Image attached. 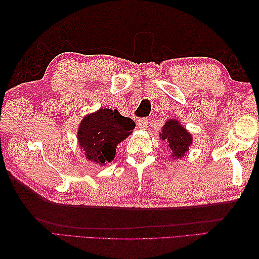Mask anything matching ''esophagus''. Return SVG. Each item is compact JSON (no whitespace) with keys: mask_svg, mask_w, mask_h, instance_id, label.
Masks as SVG:
<instances>
[{"mask_svg":"<svg viewBox=\"0 0 259 259\" xmlns=\"http://www.w3.org/2000/svg\"><path fill=\"white\" fill-rule=\"evenodd\" d=\"M148 119L147 118H140L139 120H138V126L140 129H147V126H148Z\"/></svg>","mask_w":259,"mask_h":259,"instance_id":"34e87169","label":"esophagus"}]
</instances>
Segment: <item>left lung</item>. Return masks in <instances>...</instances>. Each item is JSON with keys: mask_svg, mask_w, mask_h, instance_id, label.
I'll return each mask as SVG.
<instances>
[{"mask_svg": "<svg viewBox=\"0 0 259 259\" xmlns=\"http://www.w3.org/2000/svg\"><path fill=\"white\" fill-rule=\"evenodd\" d=\"M160 139L166 142L169 150H171L174 159H179L185 156L192 144L191 134L176 119H169L164 123Z\"/></svg>", "mask_w": 259, "mask_h": 259, "instance_id": "1", "label": "left lung"}]
</instances>
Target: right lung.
I'll return each instance as SVG.
<instances>
[{"label": "right lung", "instance_id": "1", "mask_svg": "<svg viewBox=\"0 0 259 259\" xmlns=\"http://www.w3.org/2000/svg\"><path fill=\"white\" fill-rule=\"evenodd\" d=\"M136 123L117 109H99L85 115L78 129V141L85 158L97 164L113 160L115 148L133 134Z\"/></svg>", "mask_w": 259, "mask_h": 259}]
</instances>
